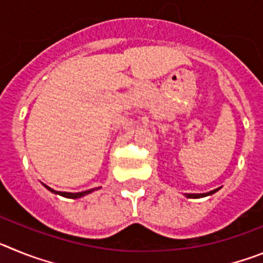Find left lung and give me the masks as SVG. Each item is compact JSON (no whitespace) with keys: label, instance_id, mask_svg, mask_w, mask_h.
Returning a JSON list of instances; mask_svg holds the SVG:
<instances>
[{"label":"left lung","instance_id":"left-lung-1","mask_svg":"<svg viewBox=\"0 0 263 263\" xmlns=\"http://www.w3.org/2000/svg\"><path fill=\"white\" fill-rule=\"evenodd\" d=\"M220 188H221V187L216 188V190H212V191H210V192H205V194H184V196L188 197V199H200V197L211 196V195H213L215 192H217Z\"/></svg>","mask_w":263,"mask_h":263}]
</instances>
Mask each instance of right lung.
<instances>
[{"mask_svg":"<svg viewBox=\"0 0 263 263\" xmlns=\"http://www.w3.org/2000/svg\"><path fill=\"white\" fill-rule=\"evenodd\" d=\"M46 188H47L48 191H51L52 194H57V195H60V196H64V197H68V199H79V197H83L85 196V195L90 194V192L96 191V190H100L101 187H96V188H92V190H88V191H83V192H59V191H55V190H52V188H50L48 185L43 184Z\"/></svg>","mask_w":263,"mask_h":263,"instance_id":"obj_1","label":"right lung"}]
</instances>
